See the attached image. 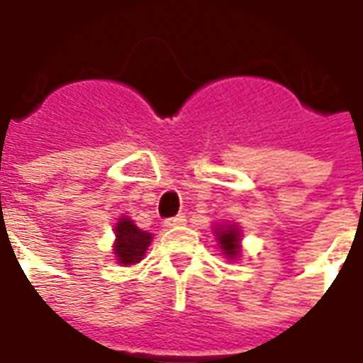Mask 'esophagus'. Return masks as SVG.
Listing matches in <instances>:
<instances>
[{"mask_svg": "<svg viewBox=\"0 0 363 363\" xmlns=\"http://www.w3.org/2000/svg\"><path fill=\"white\" fill-rule=\"evenodd\" d=\"M184 223H186V218H184L182 213L174 216V218H169V220L165 221L167 228H181V225H184Z\"/></svg>", "mask_w": 363, "mask_h": 363, "instance_id": "obj_1", "label": "esophagus"}]
</instances>
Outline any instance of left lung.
<instances>
[{
	"mask_svg": "<svg viewBox=\"0 0 363 363\" xmlns=\"http://www.w3.org/2000/svg\"><path fill=\"white\" fill-rule=\"evenodd\" d=\"M216 237H218V243H220L221 251L225 252V257L233 260L239 257L241 252V247H239V241H241V233L235 225H220L216 228Z\"/></svg>",
	"mask_w": 363,
	"mask_h": 363,
	"instance_id": "1",
	"label": "left lung"
}]
</instances>
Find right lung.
<instances>
[{
    "label": "right lung",
    "instance_id": "add662e5",
    "mask_svg": "<svg viewBox=\"0 0 363 363\" xmlns=\"http://www.w3.org/2000/svg\"><path fill=\"white\" fill-rule=\"evenodd\" d=\"M114 231H116L114 252L118 257L120 264L140 262L151 243V233H145L142 229H138L128 218H120L118 225H116Z\"/></svg>",
    "mask_w": 363,
    "mask_h": 363
}]
</instances>
